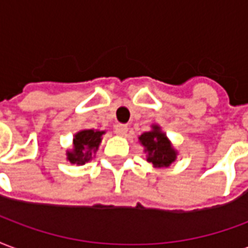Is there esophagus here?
Wrapping results in <instances>:
<instances>
[{"label": "esophagus", "instance_id": "1", "mask_svg": "<svg viewBox=\"0 0 248 248\" xmlns=\"http://www.w3.org/2000/svg\"><path fill=\"white\" fill-rule=\"evenodd\" d=\"M114 131L118 135H124V134L127 133V126L126 124H115Z\"/></svg>", "mask_w": 248, "mask_h": 248}]
</instances>
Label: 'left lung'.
<instances>
[{"label": "left lung", "mask_w": 248, "mask_h": 248, "mask_svg": "<svg viewBox=\"0 0 248 248\" xmlns=\"http://www.w3.org/2000/svg\"><path fill=\"white\" fill-rule=\"evenodd\" d=\"M138 139L146 154V160L151 163L152 167H170L177 159L179 152L159 124H152L151 130L139 135Z\"/></svg>", "instance_id": "8db88e82"}]
</instances>
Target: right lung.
I'll use <instances>...</instances> for the list:
<instances>
[{
	"instance_id": "right-lung-1",
	"label": "right lung",
	"mask_w": 248,
	"mask_h": 248,
	"mask_svg": "<svg viewBox=\"0 0 248 248\" xmlns=\"http://www.w3.org/2000/svg\"><path fill=\"white\" fill-rule=\"evenodd\" d=\"M105 131L94 129H82L73 135L72 148L65 152L67 161L71 164L84 166L96 156V152L102 142Z\"/></svg>"
}]
</instances>
